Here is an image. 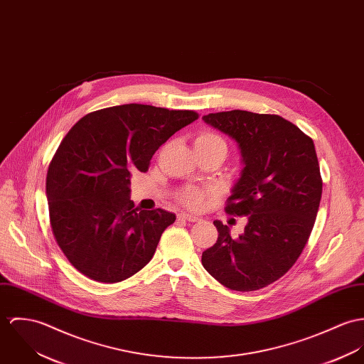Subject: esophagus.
Masks as SVG:
<instances>
[{
	"label": "esophagus",
	"instance_id": "1",
	"mask_svg": "<svg viewBox=\"0 0 364 364\" xmlns=\"http://www.w3.org/2000/svg\"><path fill=\"white\" fill-rule=\"evenodd\" d=\"M178 218L184 219L187 222H200L201 220V218L198 215H191V213H180Z\"/></svg>",
	"mask_w": 364,
	"mask_h": 364
}]
</instances>
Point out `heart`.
I'll return each mask as SVG.
<instances>
[{
	"instance_id": "obj_1",
	"label": "heart",
	"mask_w": 364,
	"mask_h": 364,
	"mask_svg": "<svg viewBox=\"0 0 364 364\" xmlns=\"http://www.w3.org/2000/svg\"><path fill=\"white\" fill-rule=\"evenodd\" d=\"M194 146L196 149H222L225 151V154L228 152V145L225 142L223 138H220L218 134L213 132H202L200 134L196 141H194ZM209 190L208 188H202V187H186L178 193V201L183 205H186L187 208L191 209H198L201 208L202 203L205 201V198L208 197Z\"/></svg>"
}]
</instances>
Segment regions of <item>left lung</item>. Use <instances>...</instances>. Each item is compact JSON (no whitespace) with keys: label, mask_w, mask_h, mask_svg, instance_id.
<instances>
[{"label":"left lung","mask_w":364,"mask_h":364,"mask_svg":"<svg viewBox=\"0 0 364 364\" xmlns=\"http://www.w3.org/2000/svg\"><path fill=\"white\" fill-rule=\"evenodd\" d=\"M202 120L239 145L242 176L225 210L248 220L239 237L215 220L218 240L202 265L232 290L262 289L294 265L313 230L323 194L314 142L277 114L232 110Z\"/></svg>","instance_id":"1"}]
</instances>
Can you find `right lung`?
I'll return each mask as SVG.
<instances>
[{
  "instance_id": "obj_1",
  "label": "right lung",
  "mask_w": 364,
  "mask_h": 364,
  "mask_svg": "<svg viewBox=\"0 0 364 364\" xmlns=\"http://www.w3.org/2000/svg\"><path fill=\"white\" fill-rule=\"evenodd\" d=\"M197 119L191 110L131 103L89 113L65 135L46 194L55 242L85 277L122 282L152 259L176 215L136 208L131 173H145L159 146Z\"/></svg>"
}]
</instances>
